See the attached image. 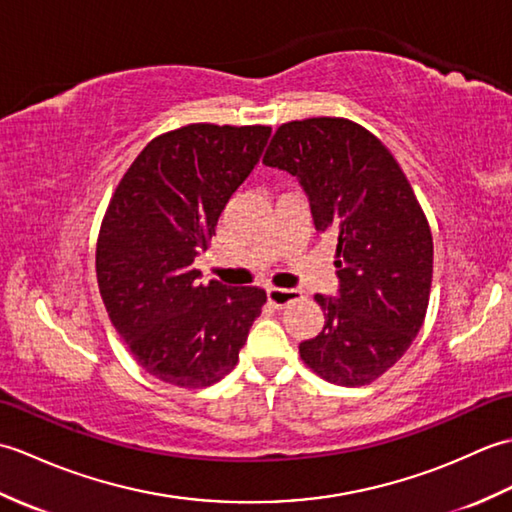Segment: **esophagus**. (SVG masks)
<instances>
[{
  "mask_svg": "<svg viewBox=\"0 0 512 512\" xmlns=\"http://www.w3.org/2000/svg\"><path fill=\"white\" fill-rule=\"evenodd\" d=\"M301 292L295 288H268V301L273 303L275 308H286L288 303L297 301Z\"/></svg>",
  "mask_w": 512,
  "mask_h": 512,
  "instance_id": "obj_1",
  "label": "esophagus"
}]
</instances>
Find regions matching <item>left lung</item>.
I'll return each mask as SVG.
<instances>
[{"mask_svg": "<svg viewBox=\"0 0 512 512\" xmlns=\"http://www.w3.org/2000/svg\"><path fill=\"white\" fill-rule=\"evenodd\" d=\"M264 165L297 176L317 231L332 235L339 297L314 295L323 330L299 345L301 361L343 387L374 383L416 339L429 306L433 237L391 151L336 116L281 125Z\"/></svg>", "mask_w": 512, "mask_h": 512, "instance_id": "obj_1", "label": "left lung"}]
</instances>
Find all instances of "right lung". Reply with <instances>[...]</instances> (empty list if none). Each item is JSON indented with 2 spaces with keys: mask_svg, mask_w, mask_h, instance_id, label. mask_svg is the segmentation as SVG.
Instances as JSON below:
<instances>
[{
  "mask_svg": "<svg viewBox=\"0 0 512 512\" xmlns=\"http://www.w3.org/2000/svg\"><path fill=\"white\" fill-rule=\"evenodd\" d=\"M270 138L268 125L191 123L156 136L118 182L96 242V279L136 363L198 389L237 365L262 288L198 284L195 257Z\"/></svg>",
  "mask_w": 512,
  "mask_h": 512,
  "instance_id": "obj_1",
  "label": "right lung"
}]
</instances>
